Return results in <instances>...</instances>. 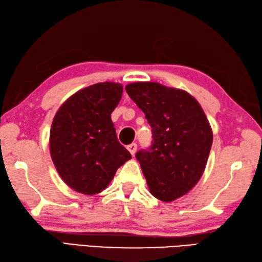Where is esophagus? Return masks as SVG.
<instances>
[{"label":"esophagus","instance_id":"esophagus-1","mask_svg":"<svg viewBox=\"0 0 262 262\" xmlns=\"http://www.w3.org/2000/svg\"><path fill=\"white\" fill-rule=\"evenodd\" d=\"M126 148H127V150L130 151V154H131L132 156H135L136 152H137L138 146H137V143H131V144H129V146H127Z\"/></svg>","mask_w":262,"mask_h":262}]
</instances>
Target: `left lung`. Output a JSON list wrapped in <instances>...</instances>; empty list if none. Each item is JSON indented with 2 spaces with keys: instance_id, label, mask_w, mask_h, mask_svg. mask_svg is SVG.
I'll return each mask as SVG.
<instances>
[{
  "instance_id": "1",
  "label": "left lung",
  "mask_w": 262,
  "mask_h": 262,
  "mask_svg": "<svg viewBox=\"0 0 262 262\" xmlns=\"http://www.w3.org/2000/svg\"><path fill=\"white\" fill-rule=\"evenodd\" d=\"M125 91L152 129L151 147L136 154L150 193L162 202L175 201L204 172L213 142L210 122L200 103L183 90L138 82Z\"/></svg>"
}]
</instances>
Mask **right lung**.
Listing matches in <instances>:
<instances>
[{
  "label": "right lung",
  "mask_w": 262,
  "mask_h": 262,
  "mask_svg": "<svg viewBox=\"0 0 262 262\" xmlns=\"http://www.w3.org/2000/svg\"><path fill=\"white\" fill-rule=\"evenodd\" d=\"M119 83L78 91L58 110L50 129V155L61 179L80 194L101 193L131 155L116 137L111 113L122 97Z\"/></svg>",
  "instance_id": "right-lung-1"
}]
</instances>
